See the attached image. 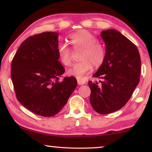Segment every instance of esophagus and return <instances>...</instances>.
Wrapping results in <instances>:
<instances>
[{
    "instance_id": "obj_1",
    "label": "esophagus",
    "mask_w": 152,
    "mask_h": 152,
    "mask_svg": "<svg viewBox=\"0 0 152 152\" xmlns=\"http://www.w3.org/2000/svg\"><path fill=\"white\" fill-rule=\"evenodd\" d=\"M77 82H78V84H80V85H81V84H84L86 82V80L83 78H77Z\"/></svg>"
}]
</instances>
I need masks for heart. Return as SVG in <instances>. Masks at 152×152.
<instances>
[{
    "mask_svg": "<svg viewBox=\"0 0 152 152\" xmlns=\"http://www.w3.org/2000/svg\"><path fill=\"white\" fill-rule=\"evenodd\" d=\"M70 43L74 49L83 48L81 61L74 64L68 70V74L80 78L84 74L91 71L92 65L99 68L106 58V50L101 43L97 42V38L88 30L82 29L70 35ZM72 50L64 43L58 47V54L61 63L66 66H70L72 62Z\"/></svg>",
    "mask_w": 152,
    "mask_h": 152,
    "instance_id": "obj_1",
    "label": "heart"
}]
</instances>
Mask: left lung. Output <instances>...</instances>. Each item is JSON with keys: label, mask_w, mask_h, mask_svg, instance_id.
Listing matches in <instances>:
<instances>
[{"label": "left lung", "mask_w": 152, "mask_h": 152, "mask_svg": "<svg viewBox=\"0 0 152 152\" xmlns=\"http://www.w3.org/2000/svg\"><path fill=\"white\" fill-rule=\"evenodd\" d=\"M106 58L93 76L99 82L88 81L90 102L102 115L121 109L130 99L140 82L141 58L136 45L114 29L102 31Z\"/></svg>", "instance_id": "8db88e82"}]
</instances>
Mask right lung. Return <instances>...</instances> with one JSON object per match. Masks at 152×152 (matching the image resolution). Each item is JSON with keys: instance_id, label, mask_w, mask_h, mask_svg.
<instances>
[{"instance_id": "add662e5", "label": "right lung", "mask_w": 152, "mask_h": 152, "mask_svg": "<svg viewBox=\"0 0 152 152\" xmlns=\"http://www.w3.org/2000/svg\"><path fill=\"white\" fill-rule=\"evenodd\" d=\"M58 35L43 32L29 36L11 62V76L18 101L43 117L57 114L77 86L74 76L60 80L65 69L58 61Z\"/></svg>"}]
</instances>
